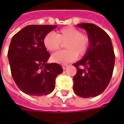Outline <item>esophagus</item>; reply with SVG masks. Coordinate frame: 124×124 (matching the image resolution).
Masks as SVG:
<instances>
[{
    "label": "esophagus",
    "mask_w": 124,
    "mask_h": 124,
    "mask_svg": "<svg viewBox=\"0 0 124 124\" xmlns=\"http://www.w3.org/2000/svg\"><path fill=\"white\" fill-rule=\"evenodd\" d=\"M68 67V65H62V68H63V70H65Z\"/></svg>",
    "instance_id": "1"
}]
</instances>
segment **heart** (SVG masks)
Returning a JSON list of instances; mask_svg holds the SVG:
<instances>
[{"instance_id": "b5f03b06", "label": "heart", "mask_w": 124, "mask_h": 124, "mask_svg": "<svg viewBox=\"0 0 124 124\" xmlns=\"http://www.w3.org/2000/svg\"><path fill=\"white\" fill-rule=\"evenodd\" d=\"M61 43L66 50L55 52L52 55V61L57 63H68L77 59V54L81 56L86 54L90 46L88 35L73 27H67L59 30L54 34H47L43 39L45 48L50 52H54L61 47Z\"/></svg>"}]
</instances>
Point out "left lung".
I'll return each mask as SVG.
<instances>
[{
  "label": "left lung",
  "mask_w": 124,
  "mask_h": 124,
  "mask_svg": "<svg viewBox=\"0 0 124 124\" xmlns=\"http://www.w3.org/2000/svg\"><path fill=\"white\" fill-rule=\"evenodd\" d=\"M77 26L86 30L90 46L83 59L73 64L77 68L73 89L81 97H94L105 90L112 78L115 61L112 41L94 24L80 23Z\"/></svg>",
  "instance_id": "obj_1"
}]
</instances>
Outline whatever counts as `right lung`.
Instances as JSON below:
<instances>
[{"label":"right lung","instance_id":"1","mask_svg":"<svg viewBox=\"0 0 124 124\" xmlns=\"http://www.w3.org/2000/svg\"><path fill=\"white\" fill-rule=\"evenodd\" d=\"M57 25H31L12 37L7 56L13 79L18 88L32 96L51 93L55 79L63 70L58 63H47L50 55L43 39Z\"/></svg>","mask_w":124,"mask_h":124}]
</instances>
